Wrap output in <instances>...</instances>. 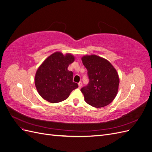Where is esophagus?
<instances>
[{"mask_svg": "<svg viewBox=\"0 0 152 152\" xmlns=\"http://www.w3.org/2000/svg\"><path fill=\"white\" fill-rule=\"evenodd\" d=\"M78 85H79V89H80V88H81V87H82V82H79V83H78Z\"/></svg>", "mask_w": 152, "mask_h": 152, "instance_id": "esophagus-1", "label": "esophagus"}]
</instances>
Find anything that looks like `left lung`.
<instances>
[{
    "label": "left lung",
    "mask_w": 152,
    "mask_h": 152,
    "mask_svg": "<svg viewBox=\"0 0 152 152\" xmlns=\"http://www.w3.org/2000/svg\"><path fill=\"white\" fill-rule=\"evenodd\" d=\"M82 63L87 70L89 84L80 89L85 102L95 108L111 103L116 97L119 85L118 75L107 59L96 55H86Z\"/></svg>",
    "instance_id": "left-lung-1"
}]
</instances>
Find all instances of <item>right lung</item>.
Wrapping results in <instances>:
<instances>
[{
    "instance_id": "add662e5",
    "label": "right lung",
    "mask_w": 152,
    "mask_h": 152,
    "mask_svg": "<svg viewBox=\"0 0 152 152\" xmlns=\"http://www.w3.org/2000/svg\"><path fill=\"white\" fill-rule=\"evenodd\" d=\"M75 60L71 54L60 52L52 54L41 64L36 72L35 84L41 97L50 103L65 100L79 86L73 82V72L68 70Z\"/></svg>"
}]
</instances>
